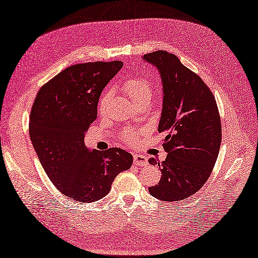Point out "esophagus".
I'll list each match as a JSON object with an SVG mask.
<instances>
[{
	"label": "esophagus",
	"instance_id": "34e87169",
	"mask_svg": "<svg viewBox=\"0 0 258 258\" xmlns=\"http://www.w3.org/2000/svg\"><path fill=\"white\" fill-rule=\"evenodd\" d=\"M134 160H135V164L137 166H143L144 167V166L148 164V160H147L146 157L143 156V155H135Z\"/></svg>",
	"mask_w": 258,
	"mask_h": 258
}]
</instances>
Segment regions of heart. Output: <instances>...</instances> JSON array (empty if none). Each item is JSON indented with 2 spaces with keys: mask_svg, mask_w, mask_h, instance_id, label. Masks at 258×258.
<instances>
[{
  "mask_svg": "<svg viewBox=\"0 0 258 258\" xmlns=\"http://www.w3.org/2000/svg\"><path fill=\"white\" fill-rule=\"evenodd\" d=\"M123 91L135 104L143 101V100L151 99L152 94H154V89H152L149 80L144 77H136L125 81L123 85ZM109 100L110 92L107 91L99 100L98 109L100 113H103L106 111ZM122 138L127 141V143H133L136 139V135L134 131L125 130L122 134Z\"/></svg>",
  "mask_w": 258,
  "mask_h": 258,
  "instance_id": "1",
  "label": "heart"
}]
</instances>
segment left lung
<instances>
[{"label":"left lung","mask_w":258,"mask_h":258,"mask_svg":"<svg viewBox=\"0 0 258 258\" xmlns=\"http://www.w3.org/2000/svg\"><path fill=\"white\" fill-rule=\"evenodd\" d=\"M159 70L164 103L159 133H165V161L158 165L159 182L149 187L151 196L165 202H181L201 189L210 176L222 143V122L216 100L203 79L167 51L144 55Z\"/></svg>","instance_id":"1"}]
</instances>
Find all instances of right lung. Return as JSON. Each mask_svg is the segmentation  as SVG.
Returning <instances> with one entry per match:
<instances>
[{"mask_svg": "<svg viewBox=\"0 0 258 258\" xmlns=\"http://www.w3.org/2000/svg\"><path fill=\"white\" fill-rule=\"evenodd\" d=\"M122 66L98 61L67 68L42 86L31 109L29 131L41 165L57 190L77 202L101 199L133 165V155L121 148L89 151L83 141L100 94Z\"/></svg>", "mask_w": 258, "mask_h": 258, "instance_id": "right-lung-1", "label": "right lung"}]
</instances>
